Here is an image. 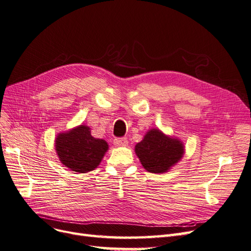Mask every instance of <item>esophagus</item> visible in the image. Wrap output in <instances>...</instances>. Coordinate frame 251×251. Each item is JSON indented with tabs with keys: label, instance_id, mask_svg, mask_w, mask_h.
Here are the masks:
<instances>
[{
	"label": "esophagus",
	"instance_id": "esophagus-1",
	"mask_svg": "<svg viewBox=\"0 0 251 251\" xmlns=\"http://www.w3.org/2000/svg\"><path fill=\"white\" fill-rule=\"evenodd\" d=\"M127 144L126 138H115L114 139V145L115 146H126Z\"/></svg>",
	"mask_w": 251,
	"mask_h": 251
}]
</instances>
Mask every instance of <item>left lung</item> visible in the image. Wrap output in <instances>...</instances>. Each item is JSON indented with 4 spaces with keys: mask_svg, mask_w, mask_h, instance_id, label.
<instances>
[{
    "mask_svg": "<svg viewBox=\"0 0 251 251\" xmlns=\"http://www.w3.org/2000/svg\"><path fill=\"white\" fill-rule=\"evenodd\" d=\"M135 152L143 168L150 173H165L175 166L184 153V145L179 139L165 135L158 128L146 133L135 146Z\"/></svg>",
    "mask_w": 251,
    "mask_h": 251,
    "instance_id": "8db88e82",
    "label": "left lung"
}]
</instances>
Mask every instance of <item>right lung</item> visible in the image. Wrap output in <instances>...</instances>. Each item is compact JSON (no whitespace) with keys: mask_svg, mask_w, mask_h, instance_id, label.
Masks as SVG:
<instances>
[{"mask_svg":"<svg viewBox=\"0 0 251 251\" xmlns=\"http://www.w3.org/2000/svg\"><path fill=\"white\" fill-rule=\"evenodd\" d=\"M55 150L61 163L77 173H87L95 170L108 150L103 139L94 138L91 128L80 125L55 138Z\"/></svg>","mask_w":251,"mask_h":251,"instance_id":"add662e5","label":"right lung"}]
</instances>
